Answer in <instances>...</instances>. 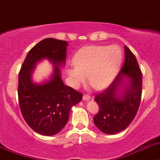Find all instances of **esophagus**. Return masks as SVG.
<instances>
[{"label":"esophagus","mask_w":160,"mask_h":160,"mask_svg":"<svg viewBox=\"0 0 160 160\" xmlns=\"http://www.w3.org/2000/svg\"><path fill=\"white\" fill-rule=\"evenodd\" d=\"M90 99H91V96H89V95L83 94V100H86V101H88V100H89Z\"/></svg>","instance_id":"34e87169"}]
</instances>
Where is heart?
Here are the masks:
<instances>
[{
	"instance_id": "1",
	"label": "heart",
	"mask_w": 160,
	"mask_h": 160,
	"mask_svg": "<svg viewBox=\"0 0 160 160\" xmlns=\"http://www.w3.org/2000/svg\"><path fill=\"white\" fill-rule=\"evenodd\" d=\"M122 60L123 53L118 46H87L75 55V66L68 68L67 72L74 87L84 83L88 76L94 88L103 89L114 80Z\"/></svg>"
}]
</instances>
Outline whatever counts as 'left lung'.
Listing matches in <instances>:
<instances>
[{
    "instance_id": "obj_1",
    "label": "left lung",
    "mask_w": 160,
    "mask_h": 160,
    "mask_svg": "<svg viewBox=\"0 0 160 160\" xmlns=\"http://www.w3.org/2000/svg\"><path fill=\"white\" fill-rule=\"evenodd\" d=\"M125 61L115 80L95 96L99 112L94 123L102 132L114 135L126 129L139 109L142 94V72L137 60L124 46Z\"/></svg>"
}]
</instances>
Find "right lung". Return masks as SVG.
I'll return each mask as SVG.
<instances>
[{
  "label": "right lung",
  "mask_w": 160,
  "mask_h": 160,
  "mask_svg": "<svg viewBox=\"0 0 160 160\" xmlns=\"http://www.w3.org/2000/svg\"><path fill=\"white\" fill-rule=\"evenodd\" d=\"M68 43L46 38L28 52L18 77V100L22 116L28 126L43 136L56 135L68 121L72 107L81 101L83 95L64 85L60 68L66 61ZM47 58L53 64L49 80H32L37 62Z\"/></svg>",
  "instance_id": "right-lung-1"
}]
</instances>
